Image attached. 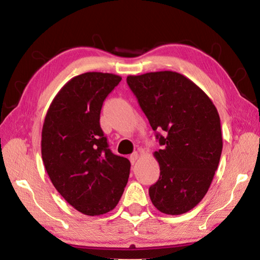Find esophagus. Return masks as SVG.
I'll list each match as a JSON object with an SVG mask.
<instances>
[{
    "label": "esophagus",
    "instance_id": "obj_1",
    "mask_svg": "<svg viewBox=\"0 0 260 260\" xmlns=\"http://www.w3.org/2000/svg\"><path fill=\"white\" fill-rule=\"evenodd\" d=\"M139 157H140V156H139V153H138V152L132 153L131 157H129V159H131V162H132V164H135L136 160L139 159Z\"/></svg>",
    "mask_w": 260,
    "mask_h": 260
}]
</instances>
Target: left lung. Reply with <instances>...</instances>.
I'll return each instance as SVG.
<instances>
[{
    "instance_id": "left-lung-1",
    "label": "left lung",
    "mask_w": 260,
    "mask_h": 260,
    "mask_svg": "<svg viewBox=\"0 0 260 260\" xmlns=\"http://www.w3.org/2000/svg\"><path fill=\"white\" fill-rule=\"evenodd\" d=\"M133 91L161 149L158 181L149 188L157 210L186 213L203 200L218 169L222 151L220 117L211 99L183 74L173 71L128 76Z\"/></svg>"
}]
</instances>
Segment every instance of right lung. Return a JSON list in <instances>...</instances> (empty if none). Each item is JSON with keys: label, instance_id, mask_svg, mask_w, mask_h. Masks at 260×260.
Wrapping results in <instances>:
<instances>
[{"label": "right lung", "instance_id": "1", "mask_svg": "<svg viewBox=\"0 0 260 260\" xmlns=\"http://www.w3.org/2000/svg\"><path fill=\"white\" fill-rule=\"evenodd\" d=\"M120 80L102 72L72 78L52 100L42 126L41 155L52 184L91 217L116 208L129 177V160L111 152L100 125L104 100Z\"/></svg>", "mask_w": 260, "mask_h": 260}]
</instances>
